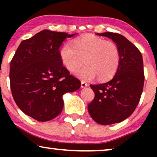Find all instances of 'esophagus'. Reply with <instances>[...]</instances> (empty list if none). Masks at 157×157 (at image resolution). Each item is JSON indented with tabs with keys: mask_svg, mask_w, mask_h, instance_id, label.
Listing matches in <instances>:
<instances>
[{
	"mask_svg": "<svg viewBox=\"0 0 157 157\" xmlns=\"http://www.w3.org/2000/svg\"><path fill=\"white\" fill-rule=\"evenodd\" d=\"M81 88H86L88 86V84L86 82H84V81H81Z\"/></svg>",
	"mask_w": 157,
	"mask_h": 157,
	"instance_id": "34e87169",
	"label": "esophagus"
}]
</instances>
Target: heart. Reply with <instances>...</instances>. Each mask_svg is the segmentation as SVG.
I'll return each instance as SVG.
<instances>
[{
	"instance_id": "b5f03b06",
	"label": "heart",
	"mask_w": 157,
	"mask_h": 157,
	"mask_svg": "<svg viewBox=\"0 0 157 157\" xmlns=\"http://www.w3.org/2000/svg\"><path fill=\"white\" fill-rule=\"evenodd\" d=\"M62 63L71 73H78L80 78L90 81L97 76L99 81L112 78L117 72L120 63L119 47L111 40L86 34L74 40V46L66 44L60 51Z\"/></svg>"
}]
</instances>
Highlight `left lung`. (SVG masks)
I'll list each match as a JSON object with an SVG mask.
<instances>
[{
	"label": "left lung",
	"mask_w": 157,
	"mask_h": 157,
	"mask_svg": "<svg viewBox=\"0 0 157 157\" xmlns=\"http://www.w3.org/2000/svg\"><path fill=\"white\" fill-rule=\"evenodd\" d=\"M96 34L112 39L120 51L119 66L113 78L101 84L90 85L95 97L88 105L89 114L96 123L109 125L127 119L136 109L144 82L143 59L139 49L121 34Z\"/></svg>",
	"instance_id": "obj_1"
}]
</instances>
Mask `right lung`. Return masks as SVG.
I'll return each instance as SVG.
<instances>
[{"label":"right lung","instance_id":"1","mask_svg":"<svg viewBox=\"0 0 157 157\" xmlns=\"http://www.w3.org/2000/svg\"><path fill=\"white\" fill-rule=\"evenodd\" d=\"M69 35L44 30L23 40L10 61V83L19 109L38 121L60 114L63 95L81 87V81L63 66L60 46Z\"/></svg>","mask_w":157,"mask_h":157}]
</instances>
